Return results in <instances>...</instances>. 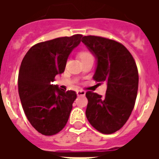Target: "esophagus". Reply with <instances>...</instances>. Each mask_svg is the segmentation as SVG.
I'll use <instances>...</instances> for the list:
<instances>
[{
  "instance_id": "1",
  "label": "esophagus",
  "mask_w": 159,
  "mask_h": 159,
  "mask_svg": "<svg viewBox=\"0 0 159 159\" xmlns=\"http://www.w3.org/2000/svg\"><path fill=\"white\" fill-rule=\"evenodd\" d=\"M76 93H77V95H78V96H83V95H85L86 91L83 89H78V90H76Z\"/></svg>"
}]
</instances>
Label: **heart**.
I'll list each match as a JSON object with an SVG mask.
<instances>
[{
	"instance_id": "obj_1",
	"label": "heart",
	"mask_w": 159,
	"mask_h": 159,
	"mask_svg": "<svg viewBox=\"0 0 159 159\" xmlns=\"http://www.w3.org/2000/svg\"><path fill=\"white\" fill-rule=\"evenodd\" d=\"M80 58L81 59H87V58H91V57H93L92 54L90 53L89 52H88V51H83V52H80Z\"/></svg>"
}]
</instances>
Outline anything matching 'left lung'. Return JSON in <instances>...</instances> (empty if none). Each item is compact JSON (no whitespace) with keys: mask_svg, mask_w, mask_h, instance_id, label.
<instances>
[{"mask_svg":"<svg viewBox=\"0 0 159 159\" xmlns=\"http://www.w3.org/2000/svg\"><path fill=\"white\" fill-rule=\"evenodd\" d=\"M82 42L97 59L93 78L107 83L106 96L86 93V117L100 133H115L126 123L134 107L139 84L136 64L129 51L114 40L87 36Z\"/></svg>","mask_w":159,"mask_h":159,"instance_id":"1","label":"left lung"}]
</instances>
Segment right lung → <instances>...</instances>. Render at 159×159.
Instances as JSON below:
<instances>
[{"label": "right lung", "instance_id": "obj_1", "mask_svg": "<svg viewBox=\"0 0 159 159\" xmlns=\"http://www.w3.org/2000/svg\"><path fill=\"white\" fill-rule=\"evenodd\" d=\"M82 36L77 34L39 42L23 59L18 79L19 98L27 119L42 134L59 133L69 119L76 92L62 91L52 83L65 71L70 53Z\"/></svg>", "mask_w": 159, "mask_h": 159}]
</instances>
